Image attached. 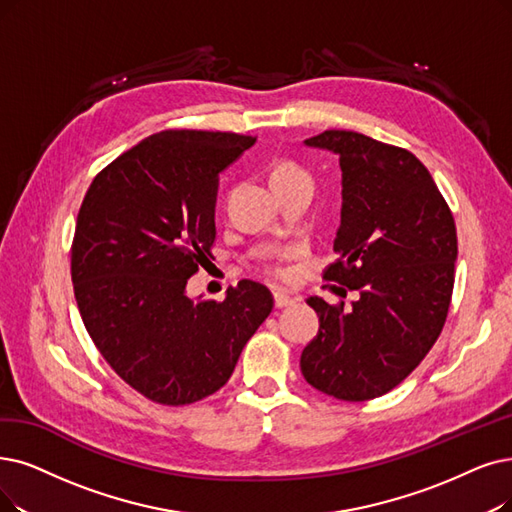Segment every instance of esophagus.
I'll use <instances>...</instances> for the list:
<instances>
[{
    "label": "esophagus",
    "mask_w": 512,
    "mask_h": 512,
    "mask_svg": "<svg viewBox=\"0 0 512 512\" xmlns=\"http://www.w3.org/2000/svg\"><path fill=\"white\" fill-rule=\"evenodd\" d=\"M273 296H275V306H277V309H285V306H292L294 304V298H290L285 292L277 290Z\"/></svg>",
    "instance_id": "obj_1"
}]
</instances>
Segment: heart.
Instances as JSON below:
<instances>
[{
	"label": "heart",
	"instance_id": "1",
	"mask_svg": "<svg viewBox=\"0 0 512 512\" xmlns=\"http://www.w3.org/2000/svg\"><path fill=\"white\" fill-rule=\"evenodd\" d=\"M294 176H306V172L302 168H298L296 163H290V161H283V163H277V166L273 168L271 172V182L273 180H283V178H294ZM275 275H279L281 271L279 269H273Z\"/></svg>",
	"mask_w": 512,
	"mask_h": 512
}]
</instances>
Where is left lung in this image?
<instances>
[{
	"label": "left lung",
	"instance_id": "obj_1",
	"mask_svg": "<svg viewBox=\"0 0 512 512\" xmlns=\"http://www.w3.org/2000/svg\"><path fill=\"white\" fill-rule=\"evenodd\" d=\"M306 147L340 157L338 260L323 277L359 290L353 309L311 296L319 332L300 370L317 391L367 401L393 391L437 342L454 290V216L422 161L351 130H325Z\"/></svg>",
	"mask_w": 512,
	"mask_h": 512
}]
</instances>
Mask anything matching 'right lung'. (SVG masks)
Instances as JSON below:
<instances>
[{"mask_svg":"<svg viewBox=\"0 0 512 512\" xmlns=\"http://www.w3.org/2000/svg\"><path fill=\"white\" fill-rule=\"evenodd\" d=\"M254 136L166 130L98 172L81 203L71 279L100 355L161 405L214 395L273 311L267 285L243 279L222 302L191 300L187 281L212 258L218 174Z\"/></svg>","mask_w":512,"mask_h":512,"instance_id":"obj_1","label":"right lung"}]
</instances>
